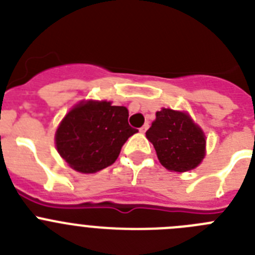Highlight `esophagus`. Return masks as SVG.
<instances>
[{"instance_id":"esophagus-1","label":"esophagus","mask_w":255,"mask_h":255,"mask_svg":"<svg viewBox=\"0 0 255 255\" xmlns=\"http://www.w3.org/2000/svg\"><path fill=\"white\" fill-rule=\"evenodd\" d=\"M148 128H149V124H144V125L143 126H141V128H140V131L141 132H145V131H147V130H148Z\"/></svg>"}]
</instances>
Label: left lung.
Returning <instances> with one entry per match:
<instances>
[{
	"mask_svg": "<svg viewBox=\"0 0 255 255\" xmlns=\"http://www.w3.org/2000/svg\"><path fill=\"white\" fill-rule=\"evenodd\" d=\"M163 167L177 172L193 170L206 153L203 131L184 112L163 108L145 132Z\"/></svg>",
	"mask_w": 255,
	"mask_h": 255,
	"instance_id": "8db88e82",
	"label": "left lung"
}]
</instances>
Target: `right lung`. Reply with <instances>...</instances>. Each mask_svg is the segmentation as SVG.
Instances as JSON below:
<instances>
[{"mask_svg":"<svg viewBox=\"0 0 255 255\" xmlns=\"http://www.w3.org/2000/svg\"><path fill=\"white\" fill-rule=\"evenodd\" d=\"M128 117L123 106L106 101L80 103L56 131L58 153L79 172H97L111 166L128 138L138 131L129 125Z\"/></svg>","mask_w":255,"mask_h":255,"instance_id":"1","label":"right lung"}]
</instances>
